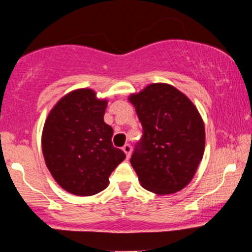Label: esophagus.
Returning a JSON list of instances; mask_svg holds the SVG:
<instances>
[{
	"instance_id": "esophagus-1",
	"label": "esophagus",
	"mask_w": 252,
	"mask_h": 252,
	"mask_svg": "<svg viewBox=\"0 0 252 252\" xmlns=\"http://www.w3.org/2000/svg\"><path fill=\"white\" fill-rule=\"evenodd\" d=\"M122 149H123V152L126 153V158H129L130 154H131V146H130V144H126V146H124Z\"/></svg>"
}]
</instances>
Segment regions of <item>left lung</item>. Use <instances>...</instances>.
<instances>
[{"instance_id": "obj_1", "label": "left lung", "mask_w": 252, "mask_h": 252, "mask_svg": "<svg viewBox=\"0 0 252 252\" xmlns=\"http://www.w3.org/2000/svg\"><path fill=\"white\" fill-rule=\"evenodd\" d=\"M128 99L143 128L130 158L141 186L160 195L185 189L205 150V126L196 106L166 83L149 84Z\"/></svg>"}]
</instances>
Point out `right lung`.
Masks as SVG:
<instances>
[{
  "label": "right lung",
  "instance_id": "obj_1",
  "mask_svg": "<svg viewBox=\"0 0 252 252\" xmlns=\"http://www.w3.org/2000/svg\"><path fill=\"white\" fill-rule=\"evenodd\" d=\"M106 106L108 100L97 98L92 89H78L60 98L46 118L41 136L46 166L71 194L102 192L126 158L112 146L114 130L104 122Z\"/></svg>",
  "mask_w": 252,
  "mask_h": 252
}]
</instances>
